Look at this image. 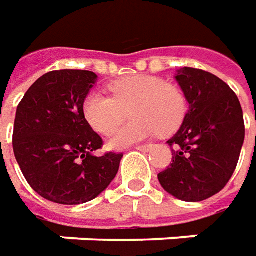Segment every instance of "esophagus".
<instances>
[{
    "label": "esophagus",
    "mask_w": 256,
    "mask_h": 256,
    "mask_svg": "<svg viewBox=\"0 0 256 256\" xmlns=\"http://www.w3.org/2000/svg\"><path fill=\"white\" fill-rule=\"evenodd\" d=\"M151 148H152V144H145V145H138V146H135V150L142 151V152H148Z\"/></svg>",
    "instance_id": "34e87169"
}]
</instances>
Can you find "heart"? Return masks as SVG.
Segmentation results:
<instances>
[{
    "label": "heart",
    "instance_id": "b5f03b06",
    "mask_svg": "<svg viewBox=\"0 0 256 256\" xmlns=\"http://www.w3.org/2000/svg\"><path fill=\"white\" fill-rule=\"evenodd\" d=\"M112 98L90 94L84 101V116L96 132L110 135L130 111V124L110 140L111 148H125L155 134L174 132L186 112V100L180 88L152 75H132L110 85Z\"/></svg>",
    "mask_w": 256,
    "mask_h": 256
}]
</instances>
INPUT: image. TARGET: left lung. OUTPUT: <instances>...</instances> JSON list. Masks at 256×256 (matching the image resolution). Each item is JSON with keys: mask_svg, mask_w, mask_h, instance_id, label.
Instances as JSON below:
<instances>
[{"mask_svg": "<svg viewBox=\"0 0 256 256\" xmlns=\"http://www.w3.org/2000/svg\"><path fill=\"white\" fill-rule=\"evenodd\" d=\"M175 81L190 106L166 141L172 164L158 174V181L181 201H204L224 190L236 168L245 138L244 114L238 96L216 75L184 66Z\"/></svg>", "mask_w": 256, "mask_h": 256, "instance_id": "1", "label": "left lung"}]
</instances>
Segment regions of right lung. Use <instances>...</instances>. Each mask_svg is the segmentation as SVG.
<instances>
[{
    "mask_svg": "<svg viewBox=\"0 0 256 256\" xmlns=\"http://www.w3.org/2000/svg\"><path fill=\"white\" fill-rule=\"evenodd\" d=\"M96 80L91 71H51L30 86L16 108L15 160L31 188L48 201H92L118 174L124 155H95L102 140L82 111Z\"/></svg>",
    "mask_w": 256,
    "mask_h": 256,
    "instance_id": "right-lung-1",
    "label": "right lung"
}]
</instances>
